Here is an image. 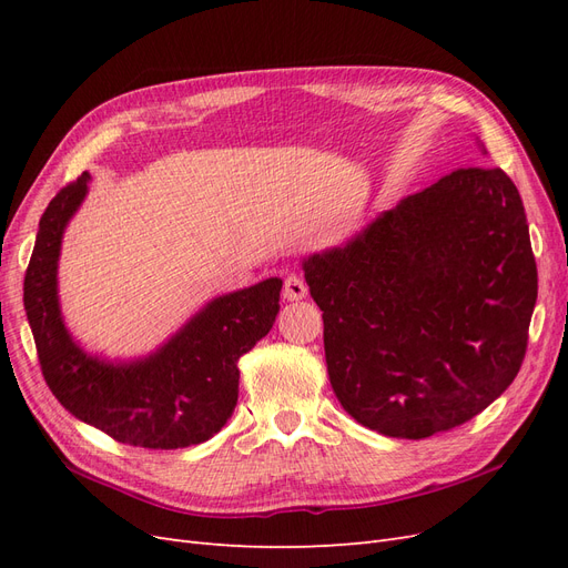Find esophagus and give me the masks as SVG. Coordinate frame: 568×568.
<instances>
[{
    "instance_id": "1",
    "label": "esophagus",
    "mask_w": 568,
    "mask_h": 568,
    "mask_svg": "<svg viewBox=\"0 0 568 568\" xmlns=\"http://www.w3.org/2000/svg\"><path fill=\"white\" fill-rule=\"evenodd\" d=\"M282 294L286 301H303L307 296V284L301 277H296V274H291V277L284 280Z\"/></svg>"
}]
</instances>
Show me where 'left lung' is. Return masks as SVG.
<instances>
[{
  "mask_svg": "<svg viewBox=\"0 0 568 568\" xmlns=\"http://www.w3.org/2000/svg\"><path fill=\"white\" fill-rule=\"evenodd\" d=\"M303 270L332 388L372 432H450L521 369L538 270L519 189L500 168L453 170Z\"/></svg>",
  "mask_w": 568,
  "mask_h": 568,
  "instance_id": "obj_1",
  "label": "left lung"
}]
</instances>
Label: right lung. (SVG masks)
<instances>
[{
    "mask_svg": "<svg viewBox=\"0 0 568 568\" xmlns=\"http://www.w3.org/2000/svg\"><path fill=\"white\" fill-rule=\"evenodd\" d=\"M88 182L82 173L51 199L26 270L23 303L44 382L73 417L118 443L175 450L209 440L236 407L239 357L267 336L280 313L282 280L211 301L144 359L115 365L88 355L68 334L57 296L61 236Z\"/></svg>",
    "mask_w": 568,
    "mask_h": 568,
    "instance_id": "obj_1",
    "label": "right lung"
}]
</instances>
